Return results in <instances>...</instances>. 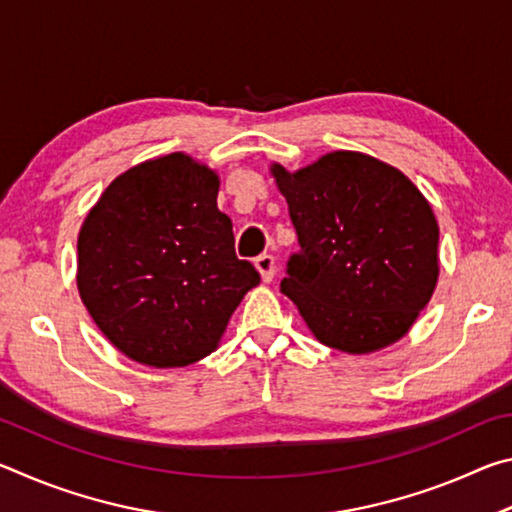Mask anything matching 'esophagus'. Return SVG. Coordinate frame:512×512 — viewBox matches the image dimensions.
<instances>
[{"label": "esophagus", "instance_id": "esophagus-1", "mask_svg": "<svg viewBox=\"0 0 512 512\" xmlns=\"http://www.w3.org/2000/svg\"><path fill=\"white\" fill-rule=\"evenodd\" d=\"M255 266H257V271H259V275H262L264 282H271L275 277V257L273 255L257 257Z\"/></svg>", "mask_w": 512, "mask_h": 512}]
</instances>
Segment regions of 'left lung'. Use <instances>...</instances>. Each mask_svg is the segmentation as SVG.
<instances>
[{
    "instance_id": "1",
    "label": "left lung",
    "mask_w": 512,
    "mask_h": 512,
    "mask_svg": "<svg viewBox=\"0 0 512 512\" xmlns=\"http://www.w3.org/2000/svg\"><path fill=\"white\" fill-rule=\"evenodd\" d=\"M271 173L300 250L280 289L320 343L348 354L409 332L438 282V221L402 171L354 151Z\"/></svg>"
}]
</instances>
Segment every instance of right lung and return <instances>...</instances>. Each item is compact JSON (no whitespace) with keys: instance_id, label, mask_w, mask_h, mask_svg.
I'll use <instances>...</instances> for the list:
<instances>
[{"instance_id":"obj_1","label":"right lung","mask_w":512,"mask_h":512,"mask_svg":"<svg viewBox=\"0 0 512 512\" xmlns=\"http://www.w3.org/2000/svg\"><path fill=\"white\" fill-rule=\"evenodd\" d=\"M219 176L185 153L121 173L85 216L76 284L103 336L128 359L180 368L216 350L259 284L216 207Z\"/></svg>"}]
</instances>
